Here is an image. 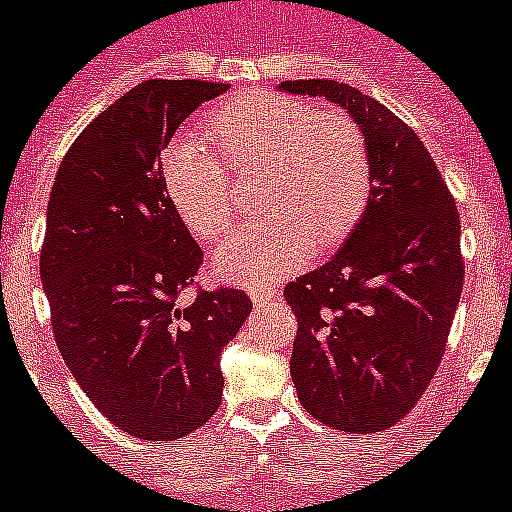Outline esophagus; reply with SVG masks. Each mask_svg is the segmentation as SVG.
Wrapping results in <instances>:
<instances>
[{
  "label": "esophagus",
  "mask_w": 512,
  "mask_h": 512,
  "mask_svg": "<svg viewBox=\"0 0 512 512\" xmlns=\"http://www.w3.org/2000/svg\"><path fill=\"white\" fill-rule=\"evenodd\" d=\"M281 296V291H275V288L270 286H250V299L255 301V304H270V301H275Z\"/></svg>",
  "instance_id": "1"
}]
</instances>
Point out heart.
Instances as JSON below:
<instances>
[{
	"mask_svg": "<svg viewBox=\"0 0 512 512\" xmlns=\"http://www.w3.org/2000/svg\"><path fill=\"white\" fill-rule=\"evenodd\" d=\"M237 180H260L270 219L237 231L213 257L234 283L278 281L314 247L332 250L366 216L373 157L363 126L345 110L273 92L221 102L203 121V139H177L162 157V185L182 224L219 242L239 213Z\"/></svg>",
	"mask_w": 512,
	"mask_h": 512,
	"instance_id": "heart-1",
	"label": "heart"
}]
</instances>
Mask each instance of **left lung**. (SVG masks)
<instances>
[{"mask_svg":"<svg viewBox=\"0 0 512 512\" xmlns=\"http://www.w3.org/2000/svg\"><path fill=\"white\" fill-rule=\"evenodd\" d=\"M281 90L335 102L371 144L366 216L330 262L283 296L299 322L291 379L304 410L335 430L381 433L441 366L464 288L459 211L425 144L379 100L335 79Z\"/></svg>","mask_w":512,"mask_h":512,"instance_id":"8db88e82","label":"left lung"}]
</instances>
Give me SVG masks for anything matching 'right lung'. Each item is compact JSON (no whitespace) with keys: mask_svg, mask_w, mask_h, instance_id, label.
<instances>
[{"mask_svg":"<svg viewBox=\"0 0 512 512\" xmlns=\"http://www.w3.org/2000/svg\"><path fill=\"white\" fill-rule=\"evenodd\" d=\"M229 84L149 79L102 110L53 177L41 281L59 353L102 415L175 441L219 410V355L252 311L239 288L180 293L203 250L164 193L159 154Z\"/></svg>","mask_w":512,"mask_h":512,"instance_id":"right-lung-1","label":"right lung"}]
</instances>
